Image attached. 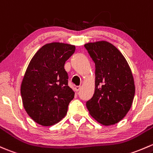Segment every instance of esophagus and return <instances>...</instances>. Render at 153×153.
Wrapping results in <instances>:
<instances>
[{"mask_svg":"<svg viewBox=\"0 0 153 153\" xmlns=\"http://www.w3.org/2000/svg\"><path fill=\"white\" fill-rule=\"evenodd\" d=\"M81 86H75V90L76 91H78L80 89H81Z\"/></svg>","mask_w":153,"mask_h":153,"instance_id":"34e87169","label":"esophagus"}]
</instances>
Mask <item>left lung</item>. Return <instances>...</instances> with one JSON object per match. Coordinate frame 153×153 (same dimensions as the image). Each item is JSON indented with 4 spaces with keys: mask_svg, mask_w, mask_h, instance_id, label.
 I'll return each instance as SVG.
<instances>
[{
    "mask_svg": "<svg viewBox=\"0 0 153 153\" xmlns=\"http://www.w3.org/2000/svg\"><path fill=\"white\" fill-rule=\"evenodd\" d=\"M95 63V89L86 102L89 114L101 125L121 121L131 109L135 84L129 64L121 52L107 41L84 45Z\"/></svg>",
    "mask_w": 153,
    "mask_h": 153,
    "instance_id": "8db88e82",
    "label": "left lung"
}]
</instances>
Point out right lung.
I'll return each instance as SVG.
<instances>
[{"mask_svg": "<svg viewBox=\"0 0 153 153\" xmlns=\"http://www.w3.org/2000/svg\"><path fill=\"white\" fill-rule=\"evenodd\" d=\"M75 51V46L67 43H48L28 64L20 93L25 111L39 125L51 126L67 114L75 91L67 84L64 64Z\"/></svg>", "mask_w": 153, "mask_h": 153, "instance_id": "obj_1", "label": "right lung"}]
</instances>
